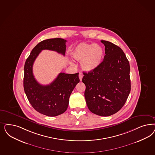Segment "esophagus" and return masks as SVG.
<instances>
[{"label": "esophagus", "instance_id": "1", "mask_svg": "<svg viewBox=\"0 0 155 155\" xmlns=\"http://www.w3.org/2000/svg\"><path fill=\"white\" fill-rule=\"evenodd\" d=\"M83 74H81V73H79V79H80V81H81V80H82V78H83Z\"/></svg>", "mask_w": 155, "mask_h": 155}]
</instances>
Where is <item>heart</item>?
I'll use <instances>...</instances> for the list:
<instances>
[{
    "mask_svg": "<svg viewBox=\"0 0 155 155\" xmlns=\"http://www.w3.org/2000/svg\"><path fill=\"white\" fill-rule=\"evenodd\" d=\"M104 50L96 44L81 43L71 51L74 60L80 61V67L85 71H92L101 64L104 58Z\"/></svg>",
    "mask_w": 155,
    "mask_h": 155,
    "instance_id": "1",
    "label": "heart"
}]
</instances>
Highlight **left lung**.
I'll return each instance as SVG.
<instances>
[{"instance_id": "8db88e82", "label": "left lung", "mask_w": 155, "mask_h": 155, "mask_svg": "<svg viewBox=\"0 0 155 155\" xmlns=\"http://www.w3.org/2000/svg\"><path fill=\"white\" fill-rule=\"evenodd\" d=\"M105 55L100 66L83 72L87 105L96 115L109 116L123 107L130 91V66L124 52L114 43L101 40Z\"/></svg>"}]
</instances>
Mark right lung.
Returning a JSON list of instances; mask_svg holds the SVG:
<instances>
[{
  "label": "right lung",
  "instance_id": "right-lung-1",
  "mask_svg": "<svg viewBox=\"0 0 155 155\" xmlns=\"http://www.w3.org/2000/svg\"><path fill=\"white\" fill-rule=\"evenodd\" d=\"M67 40L54 38L40 41L32 50L25 61L23 86L30 104L36 111L48 116L63 114L67 109L70 96L80 81L79 73H60L51 84H39L34 78L32 67L36 58L43 50H52L65 55Z\"/></svg>",
  "mask_w": 155,
  "mask_h": 155
}]
</instances>
